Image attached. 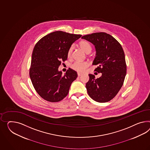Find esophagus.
Wrapping results in <instances>:
<instances>
[{
	"label": "esophagus",
	"mask_w": 150,
	"mask_h": 150,
	"mask_svg": "<svg viewBox=\"0 0 150 150\" xmlns=\"http://www.w3.org/2000/svg\"><path fill=\"white\" fill-rule=\"evenodd\" d=\"M82 75V74L81 73H78V77H80V76H81Z\"/></svg>",
	"instance_id": "esophagus-1"
}]
</instances>
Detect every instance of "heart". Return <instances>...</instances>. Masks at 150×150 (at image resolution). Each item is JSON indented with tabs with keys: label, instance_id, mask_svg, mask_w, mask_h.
<instances>
[{
	"label": "heart",
	"instance_id": "1",
	"mask_svg": "<svg viewBox=\"0 0 150 150\" xmlns=\"http://www.w3.org/2000/svg\"><path fill=\"white\" fill-rule=\"evenodd\" d=\"M79 45L81 49L83 50L85 53L89 54L91 52L92 49V46L88 41L86 40H82L79 42ZM73 49H74V46L73 45H72L69 47L67 52L68 58H71L72 57ZM88 67V64L86 62H76L71 66V67L72 68V69L78 72H83Z\"/></svg>",
	"mask_w": 150,
	"mask_h": 150
}]
</instances>
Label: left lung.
Listing matches in <instances>:
<instances>
[{"label": "left lung", "mask_w": 150, "mask_h": 150, "mask_svg": "<svg viewBox=\"0 0 150 150\" xmlns=\"http://www.w3.org/2000/svg\"><path fill=\"white\" fill-rule=\"evenodd\" d=\"M82 39L94 45L96 56L92 65H97L95 71L102 73L97 79L93 74H88L89 81L86 84L88 93L96 102H109L119 91L126 75L123 48L114 38L103 32L84 35Z\"/></svg>", "instance_id": "8db88e82"}]
</instances>
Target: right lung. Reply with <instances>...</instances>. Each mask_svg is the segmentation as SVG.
Returning <instances> with one entry per match:
<instances>
[{
  "label": "right lung",
  "instance_id": "obj_1",
  "mask_svg": "<svg viewBox=\"0 0 150 150\" xmlns=\"http://www.w3.org/2000/svg\"><path fill=\"white\" fill-rule=\"evenodd\" d=\"M81 35L56 31L47 35L35 45L33 51L29 75L35 90L50 102L63 100L76 79L77 73L69 68L62 75L58 68L67 59V52Z\"/></svg>",
  "mask_w": 150,
  "mask_h": 150
}]
</instances>
